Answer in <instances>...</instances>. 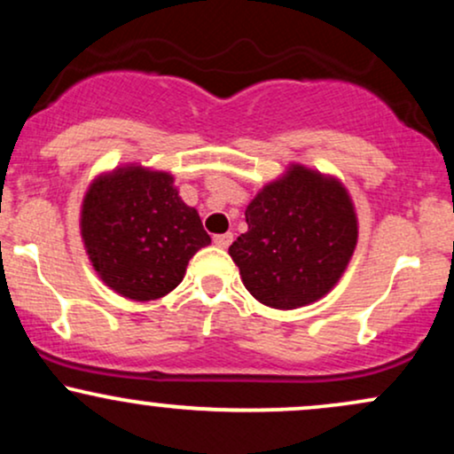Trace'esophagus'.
<instances>
[{
  "instance_id": "esophagus-1",
  "label": "esophagus",
  "mask_w": 454,
  "mask_h": 454,
  "mask_svg": "<svg viewBox=\"0 0 454 454\" xmlns=\"http://www.w3.org/2000/svg\"><path fill=\"white\" fill-rule=\"evenodd\" d=\"M213 243H215L217 247H228V245L232 243V232L215 234V237H213Z\"/></svg>"
}]
</instances>
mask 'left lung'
I'll return each mask as SVG.
<instances>
[{"instance_id":"obj_1","label":"left lung","mask_w":454,"mask_h":454,"mask_svg":"<svg viewBox=\"0 0 454 454\" xmlns=\"http://www.w3.org/2000/svg\"><path fill=\"white\" fill-rule=\"evenodd\" d=\"M247 232L231 245L245 288L260 303L294 309L325 296L356 245V215L337 181L294 166L245 211Z\"/></svg>"}]
</instances>
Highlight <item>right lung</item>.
I'll return each instance as SVG.
<instances>
[{"mask_svg": "<svg viewBox=\"0 0 454 454\" xmlns=\"http://www.w3.org/2000/svg\"><path fill=\"white\" fill-rule=\"evenodd\" d=\"M81 232L104 284L134 301L175 290L190 258L211 243L200 215L176 194L173 176L138 166L90 187Z\"/></svg>", "mask_w": 454, "mask_h": 454, "instance_id": "add662e5", "label": "right lung"}]
</instances>
